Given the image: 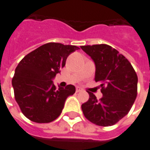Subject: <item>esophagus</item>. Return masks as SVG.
<instances>
[{
	"label": "esophagus",
	"instance_id": "obj_1",
	"mask_svg": "<svg viewBox=\"0 0 150 150\" xmlns=\"http://www.w3.org/2000/svg\"><path fill=\"white\" fill-rule=\"evenodd\" d=\"M81 91H83V89L81 88H79V87H77V88H76V93L81 92Z\"/></svg>",
	"mask_w": 150,
	"mask_h": 150
}]
</instances>
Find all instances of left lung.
<instances>
[{"label": "left lung", "mask_w": 150, "mask_h": 150, "mask_svg": "<svg viewBox=\"0 0 150 150\" xmlns=\"http://www.w3.org/2000/svg\"><path fill=\"white\" fill-rule=\"evenodd\" d=\"M95 64L94 80L100 83L103 97L93 93L81 105L84 117L98 126H112L131 110L137 96L138 77L130 62L107 44L82 46Z\"/></svg>", "instance_id": "left-lung-1"}]
</instances>
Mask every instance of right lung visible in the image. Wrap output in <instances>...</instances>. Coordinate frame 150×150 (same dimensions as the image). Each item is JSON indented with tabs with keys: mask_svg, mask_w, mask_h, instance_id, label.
<instances>
[{
	"mask_svg": "<svg viewBox=\"0 0 150 150\" xmlns=\"http://www.w3.org/2000/svg\"><path fill=\"white\" fill-rule=\"evenodd\" d=\"M78 49L76 46L48 42L26 55L18 64L12 86L15 100L30 121L48 123L61 115L75 87L69 84L57 88L52 79L65 67L68 56Z\"/></svg>",
	"mask_w": 150,
	"mask_h": 150,
	"instance_id": "obj_1",
	"label": "right lung"
}]
</instances>
